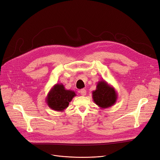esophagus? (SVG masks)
<instances>
[{
    "label": "esophagus",
    "instance_id": "esophagus-1",
    "mask_svg": "<svg viewBox=\"0 0 160 160\" xmlns=\"http://www.w3.org/2000/svg\"><path fill=\"white\" fill-rule=\"evenodd\" d=\"M80 93L81 94V95L84 96V95H86V90L84 89H82L80 91Z\"/></svg>",
    "mask_w": 160,
    "mask_h": 160
}]
</instances>
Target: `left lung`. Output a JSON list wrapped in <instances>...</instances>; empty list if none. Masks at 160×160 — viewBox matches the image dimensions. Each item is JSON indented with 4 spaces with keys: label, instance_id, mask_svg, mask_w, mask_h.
<instances>
[{
    "label": "left lung",
    "instance_id": "obj_1",
    "mask_svg": "<svg viewBox=\"0 0 160 160\" xmlns=\"http://www.w3.org/2000/svg\"><path fill=\"white\" fill-rule=\"evenodd\" d=\"M93 101L101 108H107L116 103L118 94L114 88L105 80L97 82L96 89L92 92Z\"/></svg>",
    "mask_w": 160,
    "mask_h": 160
}]
</instances>
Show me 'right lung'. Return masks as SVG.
Listing matches in <instances>:
<instances>
[{
  "instance_id": "add662e5",
  "label": "right lung",
  "mask_w": 160,
  "mask_h": 160,
  "mask_svg": "<svg viewBox=\"0 0 160 160\" xmlns=\"http://www.w3.org/2000/svg\"><path fill=\"white\" fill-rule=\"evenodd\" d=\"M76 95L74 91L66 89L62 84H56L48 92L46 102L48 106L52 110L63 112Z\"/></svg>"
}]
</instances>
